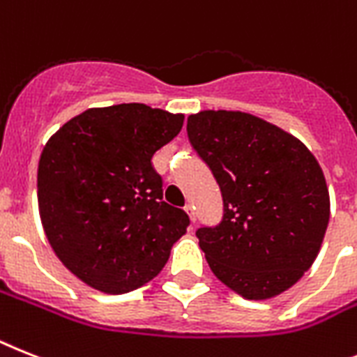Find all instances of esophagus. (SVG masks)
I'll list each match as a JSON object with an SVG mask.
<instances>
[{
	"label": "esophagus",
	"instance_id": "obj_1",
	"mask_svg": "<svg viewBox=\"0 0 357 357\" xmlns=\"http://www.w3.org/2000/svg\"><path fill=\"white\" fill-rule=\"evenodd\" d=\"M185 212H187L188 214V218H190V221H196V212H194V206L192 205H187L185 206Z\"/></svg>",
	"mask_w": 357,
	"mask_h": 357
}]
</instances>
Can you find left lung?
Listing matches in <instances>:
<instances>
[{"instance_id": "left-lung-1", "label": "left lung", "mask_w": 357, "mask_h": 357, "mask_svg": "<svg viewBox=\"0 0 357 357\" xmlns=\"http://www.w3.org/2000/svg\"><path fill=\"white\" fill-rule=\"evenodd\" d=\"M194 151L223 196V220L197 229L214 275L245 299H271L301 280L331 218L325 174L305 143L241 110H202L187 121Z\"/></svg>"}]
</instances>
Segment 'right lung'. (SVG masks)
<instances>
[{"label":"right lung","mask_w":357,"mask_h":357,"mask_svg":"<svg viewBox=\"0 0 357 357\" xmlns=\"http://www.w3.org/2000/svg\"><path fill=\"white\" fill-rule=\"evenodd\" d=\"M183 114L143 103L96 107L49 137L38 163V206L50 247L77 280L125 294L154 280L188 215L163 199L152 155Z\"/></svg>","instance_id":"obj_1"}]
</instances>
